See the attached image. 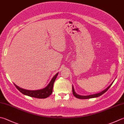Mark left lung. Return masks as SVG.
I'll return each mask as SVG.
<instances>
[{"label": "left lung", "instance_id": "1", "mask_svg": "<svg viewBox=\"0 0 124 124\" xmlns=\"http://www.w3.org/2000/svg\"><path fill=\"white\" fill-rule=\"evenodd\" d=\"M113 83H112L110 85H109L108 87L106 88L105 90L102 91V92L97 93V94H92V95H79L78 94H77L76 93L75 91H74V89L73 88V86H72V93H73V94L74 97H76V98L78 99H90V98H95V97H98L100 95H101L102 94H103L104 93H105L106 91L108 90V88L111 87V86L112 85V84Z\"/></svg>", "mask_w": 124, "mask_h": 124}]
</instances>
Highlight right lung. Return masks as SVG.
Wrapping results in <instances>:
<instances>
[{
    "label": "right lung",
    "instance_id": "obj_1",
    "mask_svg": "<svg viewBox=\"0 0 124 124\" xmlns=\"http://www.w3.org/2000/svg\"><path fill=\"white\" fill-rule=\"evenodd\" d=\"M58 73L55 74V75L53 77L52 80H51L50 83L48 84V85L46 86L45 88H43L41 90H27L25 89H23V88H20L18 87L15 84L16 88L20 91L21 93L25 95H28V96L33 97V98H40V99H44L48 97L52 94V90H53V84H54V81L55 80V79L57 78L58 76Z\"/></svg>",
    "mask_w": 124,
    "mask_h": 124
}]
</instances>
